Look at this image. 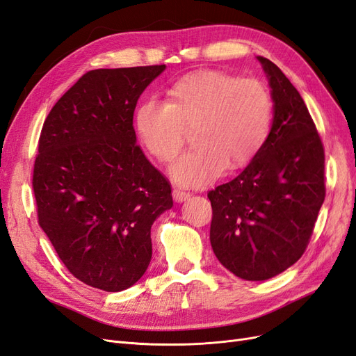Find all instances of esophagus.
Wrapping results in <instances>:
<instances>
[{
    "label": "esophagus",
    "instance_id": "34e87169",
    "mask_svg": "<svg viewBox=\"0 0 356 356\" xmlns=\"http://www.w3.org/2000/svg\"><path fill=\"white\" fill-rule=\"evenodd\" d=\"M172 196H174V200L175 202H178V203H182V202H186V200H188L190 199V193H186V191H182V190H174L172 191Z\"/></svg>",
    "mask_w": 356,
    "mask_h": 356
}]
</instances>
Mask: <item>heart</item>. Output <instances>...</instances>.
Returning a JSON list of instances; mask_svg holds the SVG:
<instances>
[{
	"label": "heart",
	"instance_id": "heart-1",
	"mask_svg": "<svg viewBox=\"0 0 356 356\" xmlns=\"http://www.w3.org/2000/svg\"><path fill=\"white\" fill-rule=\"evenodd\" d=\"M169 101L147 99L135 111L139 141L159 160H170L195 127L196 148L169 166L177 184L199 188L218 179L225 168L239 169L260 153L273 120L266 84L222 71H197L169 89Z\"/></svg>",
	"mask_w": 356,
	"mask_h": 356
}]
</instances>
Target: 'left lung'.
Instances as JSON below:
<instances>
[{"instance_id": "left-lung-1", "label": "left lung", "mask_w": 356, "mask_h": 356, "mask_svg": "<svg viewBox=\"0 0 356 356\" xmlns=\"http://www.w3.org/2000/svg\"><path fill=\"white\" fill-rule=\"evenodd\" d=\"M257 60L273 101L270 134L239 177L208 193L212 251L245 281H266L298 261L325 199L324 148L307 106L272 60Z\"/></svg>"}]
</instances>
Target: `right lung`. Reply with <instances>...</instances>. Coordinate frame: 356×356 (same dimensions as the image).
Here are the masks:
<instances>
[{"label":"right lung","instance_id":"obj_1","mask_svg":"<svg viewBox=\"0 0 356 356\" xmlns=\"http://www.w3.org/2000/svg\"><path fill=\"white\" fill-rule=\"evenodd\" d=\"M165 70L89 71L42 124L32 178L38 224L79 281L108 293L143 277L152 225L174 207L134 129L139 96Z\"/></svg>","mask_w":356,"mask_h":356}]
</instances>
